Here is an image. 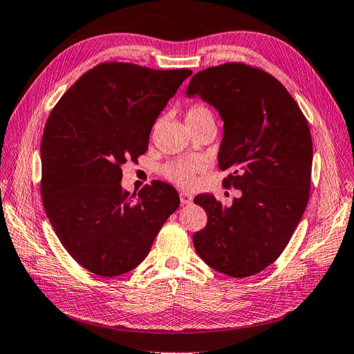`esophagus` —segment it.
<instances>
[{"label":"esophagus","mask_w":354,"mask_h":354,"mask_svg":"<svg viewBox=\"0 0 354 354\" xmlns=\"http://www.w3.org/2000/svg\"><path fill=\"white\" fill-rule=\"evenodd\" d=\"M192 201H194V196L190 195V194H187V192H181V194H180V203L183 204V205L192 204Z\"/></svg>","instance_id":"obj_1"}]
</instances>
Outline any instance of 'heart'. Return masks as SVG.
Instances as JSON below:
<instances>
[{"label":"heart","instance_id":"b5f03b06","mask_svg":"<svg viewBox=\"0 0 354 354\" xmlns=\"http://www.w3.org/2000/svg\"><path fill=\"white\" fill-rule=\"evenodd\" d=\"M203 122H214V114L204 104H194L186 113V125H196ZM204 168V162L201 159H181L174 160L164 168L165 176L183 186L192 185L196 173Z\"/></svg>","mask_w":354,"mask_h":354}]
</instances>
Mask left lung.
<instances>
[{
  "label": "left lung",
  "instance_id": "1",
  "mask_svg": "<svg viewBox=\"0 0 354 354\" xmlns=\"http://www.w3.org/2000/svg\"><path fill=\"white\" fill-rule=\"evenodd\" d=\"M213 106L223 120L218 168L223 186L241 190L231 207L213 195L194 203L207 226L194 234L208 266L235 279L263 271L289 244L310 198L313 141L307 119L271 74L229 62L196 73L186 97Z\"/></svg>",
  "mask_w": 354,
  "mask_h": 354
}]
</instances>
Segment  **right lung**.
<instances>
[{"label":"right lung","instance_id":"add662e5","mask_svg":"<svg viewBox=\"0 0 354 354\" xmlns=\"http://www.w3.org/2000/svg\"><path fill=\"white\" fill-rule=\"evenodd\" d=\"M192 71L106 62L84 73L52 110L41 138L44 212L73 259L101 277L138 266L180 205L151 181L122 189V165L146 153L160 111Z\"/></svg>","mask_w":354,"mask_h":354}]
</instances>
